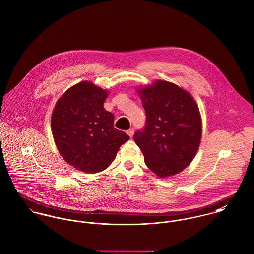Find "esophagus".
<instances>
[{
    "instance_id": "1",
    "label": "esophagus",
    "mask_w": 254,
    "mask_h": 254,
    "mask_svg": "<svg viewBox=\"0 0 254 254\" xmlns=\"http://www.w3.org/2000/svg\"><path fill=\"white\" fill-rule=\"evenodd\" d=\"M127 133L130 137H132L133 134H134V129H133V128H129V129L127 131Z\"/></svg>"
}]
</instances>
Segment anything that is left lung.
I'll use <instances>...</instances> for the list:
<instances>
[{
    "label": "left lung",
    "instance_id": "obj_1",
    "mask_svg": "<svg viewBox=\"0 0 254 254\" xmlns=\"http://www.w3.org/2000/svg\"><path fill=\"white\" fill-rule=\"evenodd\" d=\"M137 92L146 122L133 139L146 166L159 178L179 174L191 163L200 144L202 126L197 104L186 90L164 80Z\"/></svg>",
    "mask_w": 254,
    "mask_h": 254
}]
</instances>
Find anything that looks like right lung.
Masks as SVG:
<instances>
[{"instance_id":"right-lung-1","label":"right lung","mask_w":254,"mask_h":254,"mask_svg":"<svg viewBox=\"0 0 254 254\" xmlns=\"http://www.w3.org/2000/svg\"><path fill=\"white\" fill-rule=\"evenodd\" d=\"M106 90L89 81L70 87L58 100L52 133L62 157L84 173L107 169L129 136L114 127V115L104 108Z\"/></svg>"}]
</instances>
